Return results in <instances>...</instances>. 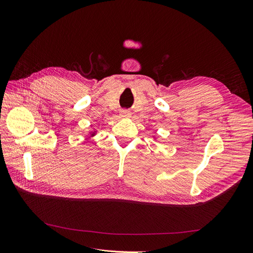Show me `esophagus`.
Returning a JSON list of instances; mask_svg holds the SVG:
<instances>
[{"instance_id": "esophagus-1", "label": "esophagus", "mask_w": 253, "mask_h": 253, "mask_svg": "<svg viewBox=\"0 0 253 253\" xmlns=\"http://www.w3.org/2000/svg\"><path fill=\"white\" fill-rule=\"evenodd\" d=\"M120 116L122 118H128L131 117V112L127 111V110H121L120 111Z\"/></svg>"}]
</instances>
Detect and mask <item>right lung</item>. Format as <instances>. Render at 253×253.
<instances>
[{"mask_svg": "<svg viewBox=\"0 0 253 253\" xmlns=\"http://www.w3.org/2000/svg\"><path fill=\"white\" fill-rule=\"evenodd\" d=\"M94 134H95V133H93V134H91V135H94Z\"/></svg>", "mask_w": 253, "mask_h": 253, "instance_id": "add662e5", "label": "right lung"}]
</instances>
